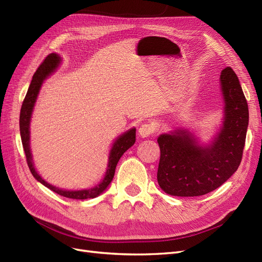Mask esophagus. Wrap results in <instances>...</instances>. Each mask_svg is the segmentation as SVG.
Returning <instances> with one entry per match:
<instances>
[{
	"instance_id": "34e87169",
	"label": "esophagus",
	"mask_w": 262,
	"mask_h": 262,
	"mask_svg": "<svg viewBox=\"0 0 262 262\" xmlns=\"http://www.w3.org/2000/svg\"><path fill=\"white\" fill-rule=\"evenodd\" d=\"M155 131H156V129H155V125H154V124L144 123V124H142V125L140 126L139 134H140V137H142V138H146V137L152 136V134H153Z\"/></svg>"
}]
</instances>
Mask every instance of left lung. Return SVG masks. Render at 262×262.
I'll use <instances>...</instances> for the list:
<instances>
[{
    "instance_id": "obj_1",
    "label": "left lung",
    "mask_w": 262,
    "mask_h": 262,
    "mask_svg": "<svg viewBox=\"0 0 262 262\" xmlns=\"http://www.w3.org/2000/svg\"><path fill=\"white\" fill-rule=\"evenodd\" d=\"M225 101V120L219 137L209 147L196 144L189 133L162 134L157 181L166 193L177 196L207 194L239 167L247 133L248 104L232 68L221 73Z\"/></svg>"
}]
</instances>
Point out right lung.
Returning a JSON list of instances; mask_svg holds the SVG:
<instances>
[{
	"mask_svg": "<svg viewBox=\"0 0 262 262\" xmlns=\"http://www.w3.org/2000/svg\"><path fill=\"white\" fill-rule=\"evenodd\" d=\"M59 63H60V59L57 54L55 53L49 54L48 57L41 62V64L38 67L37 71L33 76V80H31V83L29 85V89L27 91L25 99L23 101L20 115H19V130H20L21 143H23L24 150H25L26 161H27L28 167L30 169V172L33 173V176L39 182H41V184L45 185L47 188L51 189L55 193L66 198H70V199H76V200L91 199V198L99 195L108 187L110 182H112L115 176L116 166L119 160H120V157L123 155L125 150L130 148L134 144V142H136V129L129 130L128 132L122 134L120 138L117 139L112 148V152H110L109 164H108L106 176L104 179H102L100 184L97 185L96 187L87 189V190H81V191H66V190H61L57 187L49 185L48 182H46L35 170L33 160H31V153H30V147H29V122H30V117H31V113H33L35 101L37 99V95L39 93V90H40L41 84L45 78L49 74H51L55 70V68L59 66Z\"/></svg>",
	"mask_w": 262,
	"mask_h": 262,
	"instance_id": "1",
	"label": "right lung"
}]
</instances>
